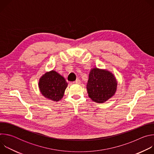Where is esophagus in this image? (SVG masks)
Here are the masks:
<instances>
[{
    "mask_svg": "<svg viewBox=\"0 0 154 154\" xmlns=\"http://www.w3.org/2000/svg\"><path fill=\"white\" fill-rule=\"evenodd\" d=\"M73 83H76V84H80V83H81V81H80V80L77 79V80H76L75 81H74Z\"/></svg>",
    "mask_w": 154,
    "mask_h": 154,
    "instance_id": "esophagus-1",
    "label": "esophagus"
}]
</instances>
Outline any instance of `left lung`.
<instances>
[{"mask_svg": "<svg viewBox=\"0 0 154 154\" xmlns=\"http://www.w3.org/2000/svg\"><path fill=\"white\" fill-rule=\"evenodd\" d=\"M117 86L118 81L110 71L97 68L91 69L86 89L92 100L97 103L106 102L115 94Z\"/></svg>", "mask_w": 154, "mask_h": 154, "instance_id": "1", "label": "left lung"}]
</instances>
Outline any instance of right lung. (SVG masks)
<instances>
[{
  "label": "right lung",
  "instance_id": "1",
  "mask_svg": "<svg viewBox=\"0 0 154 154\" xmlns=\"http://www.w3.org/2000/svg\"><path fill=\"white\" fill-rule=\"evenodd\" d=\"M39 89L42 95L53 101L61 100L68 86L65 79L54 70L46 72L39 80Z\"/></svg>",
  "mask_w": 154,
  "mask_h": 154
}]
</instances>
